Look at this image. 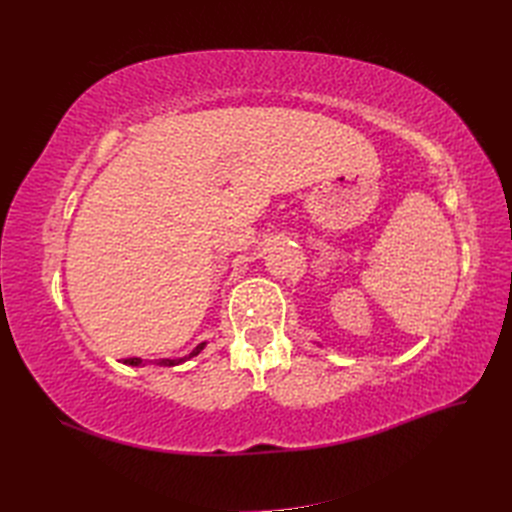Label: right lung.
I'll use <instances>...</instances> for the list:
<instances>
[{
    "label": "right lung",
    "instance_id": "right-lung-1",
    "mask_svg": "<svg viewBox=\"0 0 512 512\" xmlns=\"http://www.w3.org/2000/svg\"><path fill=\"white\" fill-rule=\"evenodd\" d=\"M205 348V342L203 344H198L188 356H181V359H158L156 361V365H160V367H175V365H179V363H185L188 359H192V356H196L200 350ZM126 365H132V367H141V365H145V361L143 359H136V356H132V359H126L123 361ZM151 363V361H149Z\"/></svg>",
    "mask_w": 512,
    "mask_h": 512
}]
</instances>
